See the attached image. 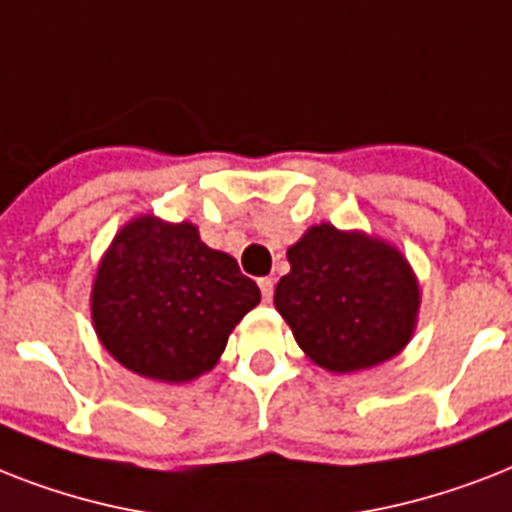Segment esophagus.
Listing matches in <instances>:
<instances>
[{"label":"esophagus","mask_w":512,"mask_h":512,"mask_svg":"<svg viewBox=\"0 0 512 512\" xmlns=\"http://www.w3.org/2000/svg\"><path fill=\"white\" fill-rule=\"evenodd\" d=\"M257 284H260V292H263L265 303H271V297H273V279H271V276H265V279H260Z\"/></svg>","instance_id":"esophagus-1"}]
</instances>
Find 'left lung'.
I'll return each instance as SVG.
<instances>
[{
	"mask_svg": "<svg viewBox=\"0 0 512 512\" xmlns=\"http://www.w3.org/2000/svg\"><path fill=\"white\" fill-rule=\"evenodd\" d=\"M287 257L292 271L276 284L273 305L316 364L358 372L409 342L420 289L398 249L321 223Z\"/></svg>",
	"mask_w": 512,
	"mask_h": 512,
	"instance_id": "1",
	"label": "left lung"
}]
</instances>
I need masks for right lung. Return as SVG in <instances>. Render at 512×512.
<instances>
[{
    "instance_id": "1",
    "label": "right lung",
    "mask_w": 512,
    "mask_h": 512,
    "mask_svg": "<svg viewBox=\"0 0 512 512\" xmlns=\"http://www.w3.org/2000/svg\"><path fill=\"white\" fill-rule=\"evenodd\" d=\"M260 289L191 223L138 217L98 268L92 321L111 356L135 374L185 382L209 372Z\"/></svg>"
}]
</instances>
